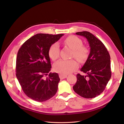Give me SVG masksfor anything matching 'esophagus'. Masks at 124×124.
Instances as JSON below:
<instances>
[{
    "mask_svg": "<svg viewBox=\"0 0 124 124\" xmlns=\"http://www.w3.org/2000/svg\"><path fill=\"white\" fill-rule=\"evenodd\" d=\"M59 78L61 79H63V78H65L67 77V75H64V74H59Z\"/></svg>",
    "mask_w": 124,
    "mask_h": 124,
    "instance_id": "34e87169",
    "label": "esophagus"
}]
</instances>
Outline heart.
<instances>
[{
  "instance_id": "obj_1",
  "label": "heart",
  "mask_w": 124,
  "mask_h": 124,
  "mask_svg": "<svg viewBox=\"0 0 124 124\" xmlns=\"http://www.w3.org/2000/svg\"><path fill=\"white\" fill-rule=\"evenodd\" d=\"M65 43L73 50L72 57L76 58L80 62H84L87 59L89 51L88 48L83 46L82 40L76 36H70L67 38ZM48 56L50 58L55 61L59 57V47L57 43L51 45L48 50ZM78 67L76 60H59L54 65L55 71L62 74H67L76 70Z\"/></svg>"
}]
</instances>
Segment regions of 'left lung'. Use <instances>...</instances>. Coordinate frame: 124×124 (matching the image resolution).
<instances>
[{"label":"left lung","mask_w":124,"mask_h":124,"mask_svg":"<svg viewBox=\"0 0 124 124\" xmlns=\"http://www.w3.org/2000/svg\"><path fill=\"white\" fill-rule=\"evenodd\" d=\"M76 33L87 39L91 52L81 69L86 75H77L73 89L84 98H95L103 92L111 77L110 56L103 43L92 33L86 31Z\"/></svg>","instance_id":"1"}]
</instances>
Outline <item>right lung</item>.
I'll list each match as a JSON object with an SVG mask.
<instances>
[{
  "instance_id": "obj_1",
  "label": "right lung",
  "mask_w": 124,
  "mask_h": 124,
  "mask_svg": "<svg viewBox=\"0 0 124 124\" xmlns=\"http://www.w3.org/2000/svg\"><path fill=\"white\" fill-rule=\"evenodd\" d=\"M63 34L38 33L26 40L20 48L16 61V76L29 98L43 102L51 98L58 89L57 73L50 72L48 50Z\"/></svg>"
}]
</instances>
